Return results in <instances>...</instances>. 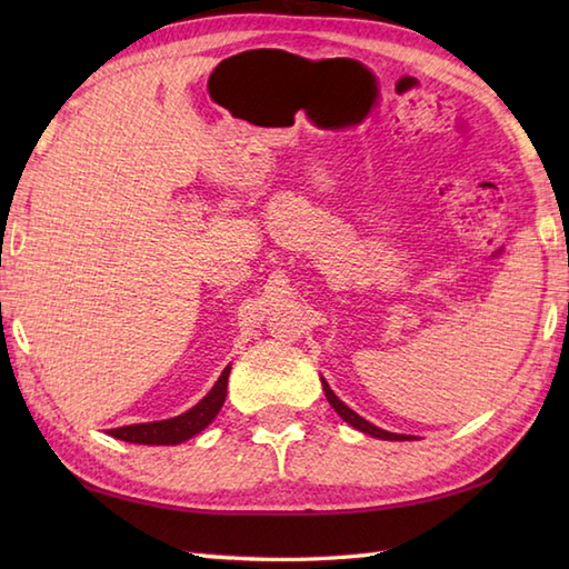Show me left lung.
Here are the masks:
<instances>
[{"label":"left lung","instance_id":"8db88e82","mask_svg":"<svg viewBox=\"0 0 569 569\" xmlns=\"http://www.w3.org/2000/svg\"><path fill=\"white\" fill-rule=\"evenodd\" d=\"M322 391H325V396H328L330 406H332V408L337 410V413H340V418H342L345 422H349V426H352V428H357V430H361V432L371 435V438H379V440H410L408 435H396V432H389V430H381V428L373 426V422H369V420L361 418L359 413H355L352 408L345 406V403L340 401V398L335 396V391L330 389L328 381H325V379H322Z\"/></svg>","mask_w":569,"mask_h":569}]
</instances>
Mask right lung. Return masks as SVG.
<instances>
[{"mask_svg":"<svg viewBox=\"0 0 569 569\" xmlns=\"http://www.w3.org/2000/svg\"><path fill=\"white\" fill-rule=\"evenodd\" d=\"M229 369H232V367H224L222 377L217 379V383L212 386L210 393L204 396L198 406H192L190 410H186L183 416L114 428V430H110V435L117 440L134 442V445H180V442L190 440L192 435H198L200 430L208 428L210 422L214 420V416L220 413V408L224 403V396H227Z\"/></svg>","mask_w":569,"mask_h":569,"instance_id":"add662e5","label":"right lung"}]
</instances>
